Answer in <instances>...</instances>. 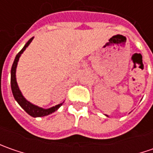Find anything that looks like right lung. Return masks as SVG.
Segmentation results:
<instances>
[{
  "mask_svg": "<svg viewBox=\"0 0 153 153\" xmlns=\"http://www.w3.org/2000/svg\"><path fill=\"white\" fill-rule=\"evenodd\" d=\"M33 38L34 37H31L27 42L26 44L25 45V47L21 49L20 52L15 57L14 61H13V64L12 69H11V88H12L13 97L16 100V101L19 104V105H20L21 107L24 109L30 116H31L33 117H38L48 116V115L54 112L55 111H57L58 109L61 106L64 102L60 103V104L57 105L55 106H53L51 108L43 109L42 108V107H39V106L36 105H33L32 103H30V101H28L23 96L22 93L19 90V88L18 86L17 80H16V68H17V65H18V62H19V59L20 58L21 54L24 53V51L26 49L27 47L32 42Z\"/></svg>",
  "mask_w": 153,
  "mask_h": 153,
  "instance_id": "right-lung-1",
  "label": "right lung"
}]
</instances>
